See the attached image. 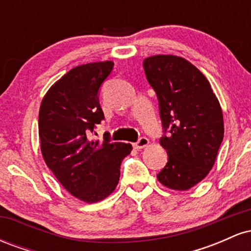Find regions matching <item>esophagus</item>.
<instances>
[{"label":"esophagus","mask_w":251,"mask_h":251,"mask_svg":"<svg viewBox=\"0 0 251 251\" xmlns=\"http://www.w3.org/2000/svg\"><path fill=\"white\" fill-rule=\"evenodd\" d=\"M149 144V139L146 137H140L139 139H138L137 143L133 144V148L137 149V150H140L143 148H145V146H148Z\"/></svg>","instance_id":"obj_1"}]
</instances>
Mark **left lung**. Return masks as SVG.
<instances>
[{
    "mask_svg": "<svg viewBox=\"0 0 251 251\" xmlns=\"http://www.w3.org/2000/svg\"><path fill=\"white\" fill-rule=\"evenodd\" d=\"M146 79L159 105L168 163L157 175L163 185L189 190L214 166L224 135L223 114L205 76L175 55H155L143 62Z\"/></svg>",
    "mask_w": 251,
    "mask_h": 251,
    "instance_id": "left-lung-1",
    "label": "left lung"
}]
</instances>
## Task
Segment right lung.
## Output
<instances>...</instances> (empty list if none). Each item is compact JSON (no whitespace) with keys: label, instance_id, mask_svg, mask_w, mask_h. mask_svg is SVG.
<instances>
[{"label":"right lung","instance_id":"obj_1","mask_svg":"<svg viewBox=\"0 0 251 251\" xmlns=\"http://www.w3.org/2000/svg\"><path fill=\"white\" fill-rule=\"evenodd\" d=\"M113 66L112 61L77 66L51 86L40 106L43 159L63 188L87 203L114 191L120 164L132 150L131 144L94 138L105 119L99 92Z\"/></svg>","mask_w":251,"mask_h":251}]
</instances>
